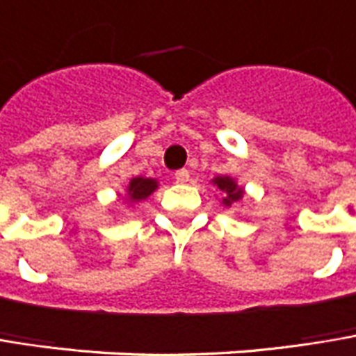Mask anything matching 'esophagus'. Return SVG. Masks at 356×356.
<instances>
[{"label": "esophagus", "mask_w": 356, "mask_h": 356, "mask_svg": "<svg viewBox=\"0 0 356 356\" xmlns=\"http://www.w3.org/2000/svg\"><path fill=\"white\" fill-rule=\"evenodd\" d=\"M174 178H176V182L184 184V182H188V180H191V172H188L186 168H182V170L174 172Z\"/></svg>", "instance_id": "1"}]
</instances>
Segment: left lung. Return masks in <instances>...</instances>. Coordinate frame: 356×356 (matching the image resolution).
I'll return each instance as SVG.
<instances>
[{"label": "left lung", "mask_w": 356, "mask_h": 356, "mask_svg": "<svg viewBox=\"0 0 356 356\" xmlns=\"http://www.w3.org/2000/svg\"><path fill=\"white\" fill-rule=\"evenodd\" d=\"M211 184L215 186L216 192H218V202L227 209H233L237 204H241L243 198H245V188L241 184L233 178V176H215L211 180Z\"/></svg>", "instance_id": "left-lung-1"}]
</instances>
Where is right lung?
Returning a JSON list of instances; mask_svg holds the SVG:
<instances>
[{"mask_svg":"<svg viewBox=\"0 0 356 356\" xmlns=\"http://www.w3.org/2000/svg\"><path fill=\"white\" fill-rule=\"evenodd\" d=\"M160 182L156 178H143V176H136L129 180V184L125 186V194H123V200L127 207H136L143 202L149 194L158 191Z\"/></svg>","mask_w":356,"mask_h":356,"instance_id":"add662e5","label":"right lung"}]
</instances>
